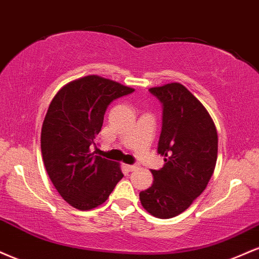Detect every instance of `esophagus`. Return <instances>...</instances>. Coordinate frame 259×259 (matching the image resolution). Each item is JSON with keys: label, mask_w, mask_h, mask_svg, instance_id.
Masks as SVG:
<instances>
[{"label": "esophagus", "mask_w": 259, "mask_h": 259, "mask_svg": "<svg viewBox=\"0 0 259 259\" xmlns=\"http://www.w3.org/2000/svg\"><path fill=\"white\" fill-rule=\"evenodd\" d=\"M126 168L128 169V171H135V169H137V166L136 165H126Z\"/></svg>", "instance_id": "1"}]
</instances>
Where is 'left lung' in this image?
Returning <instances> with one entry per match:
<instances>
[{
	"label": "left lung",
	"instance_id": "8db88e82",
	"mask_svg": "<svg viewBox=\"0 0 259 259\" xmlns=\"http://www.w3.org/2000/svg\"><path fill=\"white\" fill-rule=\"evenodd\" d=\"M162 104L157 153L165 157L154 182L139 193L142 206L161 220L184 212L207 187L214 171L218 136L208 111L178 82L149 90Z\"/></svg>",
	"mask_w": 259,
	"mask_h": 259
}]
</instances>
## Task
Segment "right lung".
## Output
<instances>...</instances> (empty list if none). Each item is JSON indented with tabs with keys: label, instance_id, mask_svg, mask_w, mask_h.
Masks as SVG:
<instances>
[{
	"label": "right lung",
	"instance_id": "add662e5",
	"mask_svg": "<svg viewBox=\"0 0 259 259\" xmlns=\"http://www.w3.org/2000/svg\"><path fill=\"white\" fill-rule=\"evenodd\" d=\"M133 91L90 75L66 83L52 99L41 131L42 157L52 183L72 207H98L123 177L120 163L94 155L91 147L108 105Z\"/></svg>",
	"mask_w": 259,
	"mask_h": 259
}]
</instances>
